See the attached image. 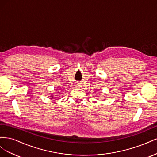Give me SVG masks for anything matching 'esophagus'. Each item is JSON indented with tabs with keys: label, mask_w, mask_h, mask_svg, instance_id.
<instances>
[{
	"label": "esophagus",
	"mask_w": 157,
	"mask_h": 157,
	"mask_svg": "<svg viewBox=\"0 0 157 157\" xmlns=\"http://www.w3.org/2000/svg\"><path fill=\"white\" fill-rule=\"evenodd\" d=\"M80 86V85L79 84V83H78V84H76V86H77V87H79Z\"/></svg>",
	"instance_id": "34e87169"
}]
</instances>
